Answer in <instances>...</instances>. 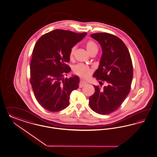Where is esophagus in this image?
<instances>
[{"label": "esophagus", "instance_id": "1", "mask_svg": "<svg viewBox=\"0 0 157 157\" xmlns=\"http://www.w3.org/2000/svg\"><path fill=\"white\" fill-rule=\"evenodd\" d=\"M87 83L83 81H82L81 80L80 82H79V87H80V88H81L82 87L84 86H85L86 85Z\"/></svg>", "mask_w": 157, "mask_h": 157}]
</instances>
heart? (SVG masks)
<instances>
[{
    "mask_svg": "<svg viewBox=\"0 0 157 157\" xmlns=\"http://www.w3.org/2000/svg\"><path fill=\"white\" fill-rule=\"evenodd\" d=\"M86 48L87 51L90 54L93 52H98V46L97 44L95 43L93 40H88L86 43ZM76 46H73L71 48L69 52V57L70 59H72L75 54ZM73 72L76 75L79 76L82 78H88L92 73L91 69L84 64H79L75 65L73 68Z\"/></svg>",
    "mask_w": 157,
    "mask_h": 157,
    "instance_id": "b5f03b06",
    "label": "heart"
}]
</instances>
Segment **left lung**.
Masks as SVG:
<instances>
[{
	"label": "left lung",
	"mask_w": 157,
	"mask_h": 157,
	"mask_svg": "<svg viewBox=\"0 0 157 157\" xmlns=\"http://www.w3.org/2000/svg\"><path fill=\"white\" fill-rule=\"evenodd\" d=\"M90 36L100 44L103 54L94 72L103 89L94 86L95 92L89 98V106L96 113L107 115L115 111L129 93L133 75L129 50L120 38L108 33H93Z\"/></svg>",
	"instance_id": "left-lung-1"
}]
</instances>
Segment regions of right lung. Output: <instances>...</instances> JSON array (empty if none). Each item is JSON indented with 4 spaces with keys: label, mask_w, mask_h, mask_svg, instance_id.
Wrapping results in <instances>:
<instances>
[{
    "label": "right lung",
    "mask_w": 157,
    "mask_h": 157,
    "mask_svg": "<svg viewBox=\"0 0 157 157\" xmlns=\"http://www.w3.org/2000/svg\"><path fill=\"white\" fill-rule=\"evenodd\" d=\"M86 33L55 29L38 39L33 49L30 65V83L35 97L44 109L59 112L69 104L71 93L79 87L77 76L63 78L71 71V48Z\"/></svg>",
    "instance_id": "1"
}]
</instances>
